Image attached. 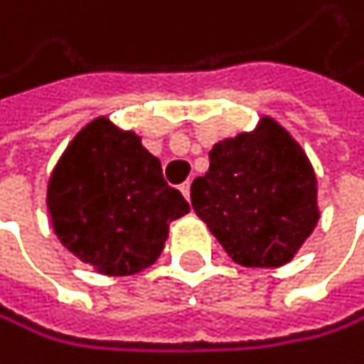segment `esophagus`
I'll use <instances>...</instances> for the list:
<instances>
[{"label": "esophagus", "instance_id": "obj_1", "mask_svg": "<svg viewBox=\"0 0 364 364\" xmlns=\"http://www.w3.org/2000/svg\"><path fill=\"white\" fill-rule=\"evenodd\" d=\"M178 190H181V194H183L186 199H190V181H186V183H181Z\"/></svg>", "mask_w": 364, "mask_h": 364}]
</instances>
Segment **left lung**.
I'll list each match as a JSON object with an SVG mask.
<instances>
[{
	"mask_svg": "<svg viewBox=\"0 0 364 364\" xmlns=\"http://www.w3.org/2000/svg\"><path fill=\"white\" fill-rule=\"evenodd\" d=\"M190 199L232 262L250 268L293 259L320 217L314 167L273 118L210 149V167L194 178Z\"/></svg>",
	"mask_w": 364,
	"mask_h": 364,
	"instance_id": "1",
	"label": "left lung"
}]
</instances>
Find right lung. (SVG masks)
Listing matches in <instances>:
<instances>
[{
	"label": "right lung",
	"mask_w": 364,
	"mask_h": 364,
	"mask_svg": "<svg viewBox=\"0 0 364 364\" xmlns=\"http://www.w3.org/2000/svg\"><path fill=\"white\" fill-rule=\"evenodd\" d=\"M46 205L64 248L102 275H134L161 255L170 221L190 213L134 132L96 118L62 154Z\"/></svg>",
	"instance_id": "1"
}]
</instances>
